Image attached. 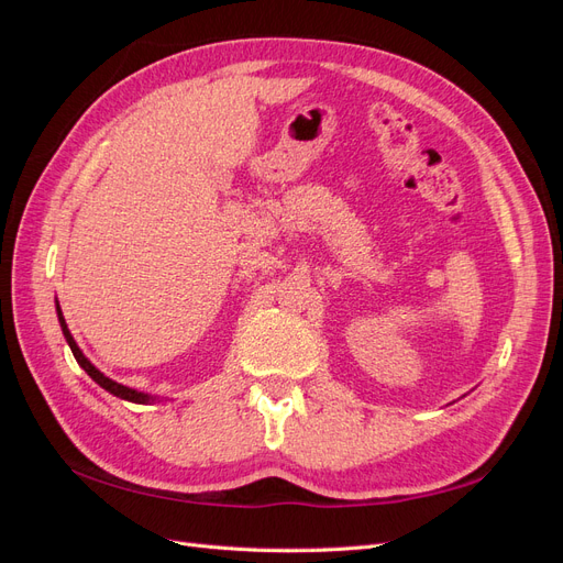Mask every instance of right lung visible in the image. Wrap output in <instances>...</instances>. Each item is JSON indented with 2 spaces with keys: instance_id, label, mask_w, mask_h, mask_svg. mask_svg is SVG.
Wrapping results in <instances>:
<instances>
[{
  "instance_id": "1",
  "label": "right lung",
  "mask_w": 563,
  "mask_h": 563,
  "mask_svg": "<svg viewBox=\"0 0 563 563\" xmlns=\"http://www.w3.org/2000/svg\"><path fill=\"white\" fill-rule=\"evenodd\" d=\"M58 321H60V329H63V335H65V340H67V345H70V350H73V354H75V360H77V364L89 373V376L103 387V389H108L110 395H114V397H122V399H126V401H133V404H147L152 397L150 395H143V391H139V389H131V387H126V385H119V383H114V380H110L108 376H103V373H100L87 356L81 354V350L77 347V343H75V338H73V333L67 331V323H65V319H63V312H60V308H58Z\"/></svg>"
}]
</instances>
